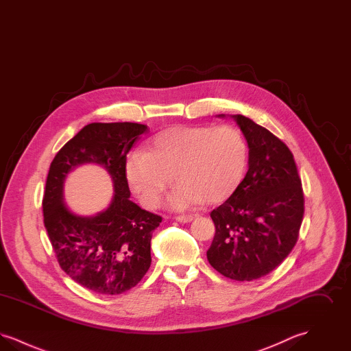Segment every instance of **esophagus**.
Here are the masks:
<instances>
[{
  "label": "esophagus",
  "mask_w": 351,
  "mask_h": 351,
  "mask_svg": "<svg viewBox=\"0 0 351 351\" xmlns=\"http://www.w3.org/2000/svg\"><path fill=\"white\" fill-rule=\"evenodd\" d=\"M195 217H196V215H182V216H176L175 219L179 221V222L185 223V222H191L192 219H195Z\"/></svg>",
  "instance_id": "1"
}]
</instances>
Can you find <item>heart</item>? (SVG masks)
<instances>
[{
    "instance_id": "obj_1",
    "label": "heart",
    "mask_w": 351,
    "mask_h": 351,
    "mask_svg": "<svg viewBox=\"0 0 351 351\" xmlns=\"http://www.w3.org/2000/svg\"><path fill=\"white\" fill-rule=\"evenodd\" d=\"M247 160L246 139L234 126H175L155 135L147 150L134 151L125 173L147 209L159 206L172 176L178 184L168 202L185 209L226 200L242 182Z\"/></svg>"
}]
</instances>
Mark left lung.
Segmentation results:
<instances>
[{
	"label": "left lung",
	"instance_id": "obj_1",
	"mask_svg": "<svg viewBox=\"0 0 351 351\" xmlns=\"http://www.w3.org/2000/svg\"><path fill=\"white\" fill-rule=\"evenodd\" d=\"M232 117L247 141L249 169L233 195L210 213L216 234L206 256L223 276L250 282L278 267L295 247L304 193L283 141L250 118Z\"/></svg>",
	"mask_w": 351,
	"mask_h": 351
}]
</instances>
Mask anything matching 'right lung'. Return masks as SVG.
Wrapping results in <instances>:
<instances>
[{"label":"right lung","mask_w":351,"mask_h":351,"mask_svg":"<svg viewBox=\"0 0 351 351\" xmlns=\"http://www.w3.org/2000/svg\"><path fill=\"white\" fill-rule=\"evenodd\" d=\"M149 132L134 122H93L76 134L51 162L42 201L45 228L62 269L99 295H119L135 287L151 265L152 232L162 217L130 200L126 155ZM95 162L112 176L115 193L108 210L92 218L73 215L62 199L67 173Z\"/></svg>","instance_id":"right-lung-1"}]
</instances>
